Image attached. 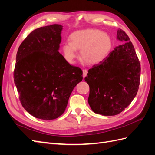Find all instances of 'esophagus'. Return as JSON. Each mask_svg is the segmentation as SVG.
I'll use <instances>...</instances> for the list:
<instances>
[{"instance_id": "obj_1", "label": "esophagus", "mask_w": 155, "mask_h": 155, "mask_svg": "<svg viewBox=\"0 0 155 155\" xmlns=\"http://www.w3.org/2000/svg\"><path fill=\"white\" fill-rule=\"evenodd\" d=\"M87 73H88V72H87V70L86 69H83V76L84 78H85L87 76Z\"/></svg>"}]
</instances>
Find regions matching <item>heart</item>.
I'll return each instance as SVG.
<instances>
[{
  "instance_id": "1",
  "label": "heart",
  "mask_w": 155,
  "mask_h": 155,
  "mask_svg": "<svg viewBox=\"0 0 155 155\" xmlns=\"http://www.w3.org/2000/svg\"><path fill=\"white\" fill-rule=\"evenodd\" d=\"M70 40L62 46L64 57L70 63H74L79 57L78 50H81V58L86 63L96 64L107 57L112 48L110 37L97 30L76 31L70 35Z\"/></svg>"
}]
</instances>
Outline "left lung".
Instances as JSON below:
<instances>
[{
  "label": "left lung",
  "mask_w": 155,
  "mask_h": 155,
  "mask_svg": "<svg viewBox=\"0 0 155 155\" xmlns=\"http://www.w3.org/2000/svg\"><path fill=\"white\" fill-rule=\"evenodd\" d=\"M116 46L99 64L88 70L85 81L90 93L88 104L96 114H120L137 95L140 85V61L129 37L121 29L117 31Z\"/></svg>",
  "instance_id": "1"
}]
</instances>
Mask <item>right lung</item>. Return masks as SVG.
I'll return each instance as SVG.
<instances>
[{"label":"right lung","mask_w":155,"mask_h":155,"mask_svg":"<svg viewBox=\"0 0 155 155\" xmlns=\"http://www.w3.org/2000/svg\"><path fill=\"white\" fill-rule=\"evenodd\" d=\"M63 26L31 31L18 47L13 78L25 109L51 120L63 114L74 87L82 81L80 68L70 64L58 50Z\"/></svg>","instance_id":"obj_1"}]
</instances>
